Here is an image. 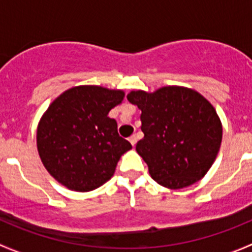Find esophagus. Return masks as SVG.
Segmentation results:
<instances>
[{
  "mask_svg": "<svg viewBox=\"0 0 252 252\" xmlns=\"http://www.w3.org/2000/svg\"><path fill=\"white\" fill-rule=\"evenodd\" d=\"M129 142L131 144V146H135L136 144V136L135 135H131L130 138H129Z\"/></svg>",
  "mask_w": 252,
  "mask_h": 252,
  "instance_id": "esophagus-1",
  "label": "esophagus"
}]
</instances>
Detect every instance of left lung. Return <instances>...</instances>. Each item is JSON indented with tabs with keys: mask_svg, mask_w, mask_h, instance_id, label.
<instances>
[{
	"mask_svg": "<svg viewBox=\"0 0 252 252\" xmlns=\"http://www.w3.org/2000/svg\"><path fill=\"white\" fill-rule=\"evenodd\" d=\"M128 101L141 110L144 138L136 152L159 185L183 189L205 177L222 142V123L201 94L184 86L154 93L130 91Z\"/></svg>",
	"mask_w": 252,
	"mask_h": 252,
	"instance_id": "1",
	"label": "left lung"
}]
</instances>
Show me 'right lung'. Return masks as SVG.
<instances>
[{
    "mask_svg": "<svg viewBox=\"0 0 252 252\" xmlns=\"http://www.w3.org/2000/svg\"><path fill=\"white\" fill-rule=\"evenodd\" d=\"M123 90L79 85L61 94L42 114L36 130L39 156L47 172L69 190H95L113 177L131 149L108 117L122 103Z\"/></svg>",
    "mask_w": 252,
    "mask_h": 252,
    "instance_id": "1",
    "label": "right lung"
}]
</instances>
